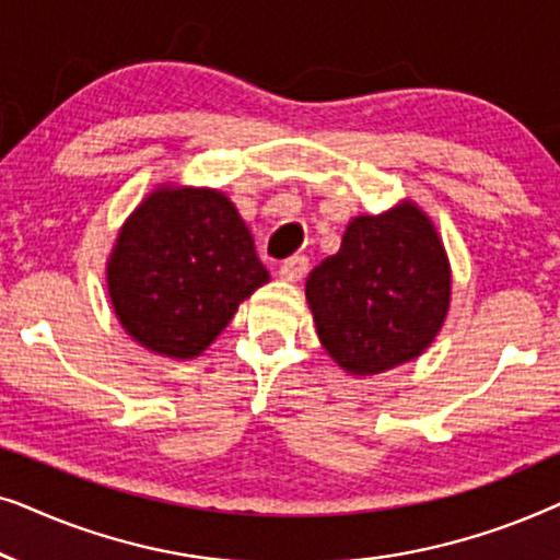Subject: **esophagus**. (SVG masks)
<instances>
[{
	"label": "esophagus",
	"instance_id": "obj_1",
	"mask_svg": "<svg viewBox=\"0 0 560 560\" xmlns=\"http://www.w3.org/2000/svg\"><path fill=\"white\" fill-rule=\"evenodd\" d=\"M305 272H308V259L305 257H288L285 262L280 265V280L285 282L303 280Z\"/></svg>",
	"mask_w": 560,
	"mask_h": 560
}]
</instances>
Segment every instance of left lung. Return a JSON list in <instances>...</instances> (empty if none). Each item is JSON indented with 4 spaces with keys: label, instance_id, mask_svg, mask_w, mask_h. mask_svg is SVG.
<instances>
[{
    "label": "left lung",
    "instance_id": "left-lung-1",
    "mask_svg": "<svg viewBox=\"0 0 560 560\" xmlns=\"http://www.w3.org/2000/svg\"><path fill=\"white\" fill-rule=\"evenodd\" d=\"M316 334L354 377L408 364L431 347L451 308V265L431 217L405 198L354 217L341 249L305 280Z\"/></svg>",
    "mask_w": 560,
    "mask_h": 560
}]
</instances>
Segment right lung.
<instances>
[{
	"mask_svg": "<svg viewBox=\"0 0 560 560\" xmlns=\"http://www.w3.org/2000/svg\"><path fill=\"white\" fill-rule=\"evenodd\" d=\"M270 282L249 226L219 188L160 183L121 224L106 259L114 316L152 354L196 359L240 303Z\"/></svg>",
	"mask_w": 560,
	"mask_h": 560,
	"instance_id": "obj_1",
	"label": "right lung"
}]
</instances>
